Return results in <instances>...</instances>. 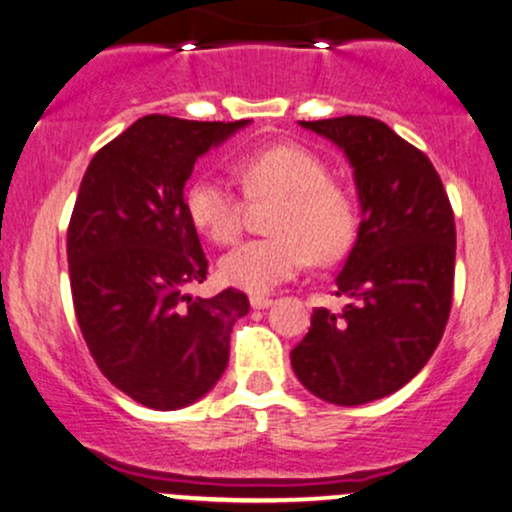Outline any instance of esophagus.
Wrapping results in <instances>:
<instances>
[{
	"label": "esophagus",
	"mask_w": 512,
	"mask_h": 512,
	"mask_svg": "<svg viewBox=\"0 0 512 512\" xmlns=\"http://www.w3.org/2000/svg\"><path fill=\"white\" fill-rule=\"evenodd\" d=\"M274 301L269 296H260V293H255V296H250V305L255 310H264V308H269V305H272Z\"/></svg>",
	"instance_id": "34e87169"
}]
</instances>
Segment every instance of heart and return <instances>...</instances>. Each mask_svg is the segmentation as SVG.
<instances>
[{
	"mask_svg": "<svg viewBox=\"0 0 512 512\" xmlns=\"http://www.w3.org/2000/svg\"><path fill=\"white\" fill-rule=\"evenodd\" d=\"M243 195L255 204L276 202L267 221L269 238L250 240L221 257L226 284L267 293L291 279L305 262L332 264L344 257L358 233V199L332 178L327 161L298 144L260 146L233 161ZM192 226L216 245L243 236L245 199L216 178H197L185 190Z\"/></svg>",
	"mask_w": 512,
	"mask_h": 512,
	"instance_id": "heart-1",
	"label": "heart"
}]
</instances>
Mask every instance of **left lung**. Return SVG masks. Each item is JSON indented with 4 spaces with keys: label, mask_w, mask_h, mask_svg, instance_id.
<instances>
[{
    "label": "left lung",
    "mask_w": 512,
    "mask_h": 512,
    "mask_svg": "<svg viewBox=\"0 0 512 512\" xmlns=\"http://www.w3.org/2000/svg\"><path fill=\"white\" fill-rule=\"evenodd\" d=\"M301 125L346 151L363 219L334 291L346 305L313 310L291 366L315 397L354 407L397 392L436 351L452 308L455 214L428 156L385 122Z\"/></svg>",
    "instance_id": "8db88e82"
}]
</instances>
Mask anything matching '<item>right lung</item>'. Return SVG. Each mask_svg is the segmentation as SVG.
Instances as JSON below:
<instances>
[{"mask_svg": "<svg viewBox=\"0 0 512 512\" xmlns=\"http://www.w3.org/2000/svg\"><path fill=\"white\" fill-rule=\"evenodd\" d=\"M248 120L144 115L88 163L67 228L74 313L93 361L134 402L180 409L228 366L243 291L192 298L209 260L182 187L195 161Z\"/></svg>", "mask_w": 512, "mask_h": 512, "instance_id": "right-lung-1", "label": "right lung"}]
</instances>
